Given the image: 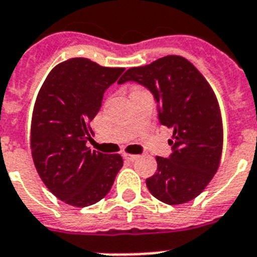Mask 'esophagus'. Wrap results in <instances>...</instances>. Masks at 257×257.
I'll return each mask as SVG.
<instances>
[{"label": "esophagus", "instance_id": "34e87169", "mask_svg": "<svg viewBox=\"0 0 257 257\" xmlns=\"http://www.w3.org/2000/svg\"><path fill=\"white\" fill-rule=\"evenodd\" d=\"M123 158L126 160H130V162H134V160H137L138 155H131V154H123Z\"/></svg>", "mask_w": 257, "mask_h": 257}]
</instances>
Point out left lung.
<instances>
[{"label": "left lung", "instance_id": "1", "mask_svg": "<svg viewBox=\"0 0 257 257\" xmlns=\"http://www.w3.org/2000/svg\"><path fill=\"white\" fill-rule=\"evenodd\" d=\"M138 82L154 94L159 120L173 128L169 158L156 156L158 169L146 180L155 198L168 205L194 200L219 167L223 128L213 89L185 57L168 55L127 69L118 84Z\"/></svg>", "mask_w": 257, "mask_h": 257}]
</instances>
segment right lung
I'll return each instance as SVG.
<instances>
[{"mask_svg": "<svg viewBox=\"0 0 257 257\" xmlns=\"http://www.w3.org/2000/svg\"><path fill=\"white\" fill-rule=\"evenodd\" d=\"M123 71L73 57L57 64L38 93L31 120L34 164L48 190L68 205L85 207L102 200L123 165L120 155L86 147L93 134L89 122Z\"/></svg>", "mask_w": 257, "mask_h": 257, "instance_id": "right-lung-1", "label": "right lung"}]
</instances>
